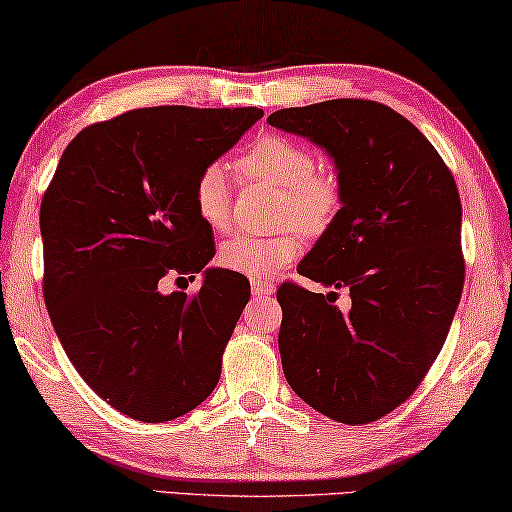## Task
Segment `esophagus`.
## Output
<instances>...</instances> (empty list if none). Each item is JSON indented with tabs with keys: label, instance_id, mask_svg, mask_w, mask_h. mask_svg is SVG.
<instances>
[{
	"label": "esophagus",
	"instance_id": "1",
	"mask_svg": "<svg viewBox=\"0 0 512 512\" xmlns=\"http://www.w3.org/2000/svg\"><path fill=\"white\" fill-rule=\"evenodd\" d=\"M274 283L272 281H251V293H254L256 297H267L274 293Z\"/></svg>",
	"mask_w": 512,
	"mask_h": 512
}]
</instances>
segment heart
<instances>
[{
    "mask_svg": "<svg viewBox=\"0 0 512 512\" xmlns=\"http://www.w3.org/2000/svg\"><path fill=\"white\" fill-rule=\"evenodd\" d=\"M238 171L249 180L279 187L277 217L290 229L274 235H235L219 247L217 261L224 270L263 281L300 254V233L320 238L332 229L343 208L341 180L316 169V155L300 141L281 135H263L238 157ZM196 215L208 229L222 233L231 224L233 190L229 171L222 164H208L192 187Z\"/></svg>",
    "mask_w": 512,
    "mask_h": 512,
    "instance_id": "1",
    "label": "heart"
}]
</instances>
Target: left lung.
<instances>
[{
	"mask_svg": "<svg viewBox=\"0 0 512 512\" xmlns=\"http://www.w3.org/2000/svg\"><path fill=\"white\" fill-rule=\"evenodd\" d=\"M267 123L336 164L341 215L297 272L352 300L341 311L336 293L283 283V375L329 419L371 423L412 396L451 329L465 283L458 185L419 128L382 102L288 107Z\"/></svg>",
	"mask_w": 512,
	"mask_h": 512,
	"instance_id": "1",
	"label": "left lung"
}]
</instances>
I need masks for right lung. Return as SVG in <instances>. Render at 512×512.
I'll use <instances>...</instances> for the list:
<instances>
[{
    "label": "right lung",
    "mask_w": 512,
    "mask_h": 512,
    "mask_svg": "<svg viewBox=\"0 0 512 512\" xmlns=\"http://www.w3.org/2000/svg\"><path fill=\"white\" fill-rule=\"evenodd\" d=\"M261 116L167 105L93 123L66 146L43 196L54 332L82 380L130 419H178L217 387L249 281L206 267L215 242L192 187ZM201 269L199 294L156 288L167 273Z\"/></svg>",
    "instance_id": "1"
}]
</instances>
